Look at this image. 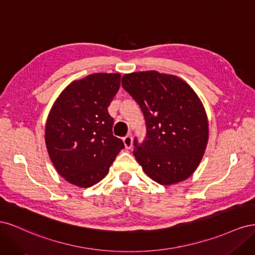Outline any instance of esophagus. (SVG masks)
<instances>
[{
	"instance_id": "esophagus-1",
	"label": "esophagus",
	"mask_w": 255,
	"mask_h": 255,
	"mask_svg": "<svg viewBox=\"0 0 255 255\" xmlns=\"http://www.w3.org/2000/svg\"><path fill=\"white\" fill-rule=\"evenodd\" d=\"M123 143H125V146H126L127 149L132 148V145H133V138H132V136L128 135V136H126L125 138H123Z\"/></svg>"
}]
</instances>
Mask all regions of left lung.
I'll list each match as a JSON object with an SVG mask.
<instances>
[{"instance_id": "obj_1", "label": "left lung", "mask_w": 255, "mask_h": 255, "mask_svg": "<svg viewBox=\"0 0 255 255\" xmlns=\"http://www.w3.org/2000/svg\"><path fill=\"white\" fill-rule=\"evenodd\" d=\"M122 86L139 104L146 123V138L134 156L142 170L160 185H173L196 171L208 141L204 106L189 85L172 74L132 72Z\"/></svg>"}]
</instances>
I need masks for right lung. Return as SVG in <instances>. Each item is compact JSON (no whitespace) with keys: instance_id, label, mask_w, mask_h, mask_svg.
<instances>
[{"instance_id":"add662e5","label":"right lung","mask_w":255,"mask_h":255,"mask_svg":"<svg viewBox=\"0 0 255 255\" xmlns=\"http://www.w3.org/2000/svg\"><path fill=\"white\" fill-rule=\"evenodd\" d=\"M120 73H94L71 82L53 103L44 140L64 179L87 188L109 173L123 142L113 135L107 107L120 87Z\"/></svg>"}]
</instances>
